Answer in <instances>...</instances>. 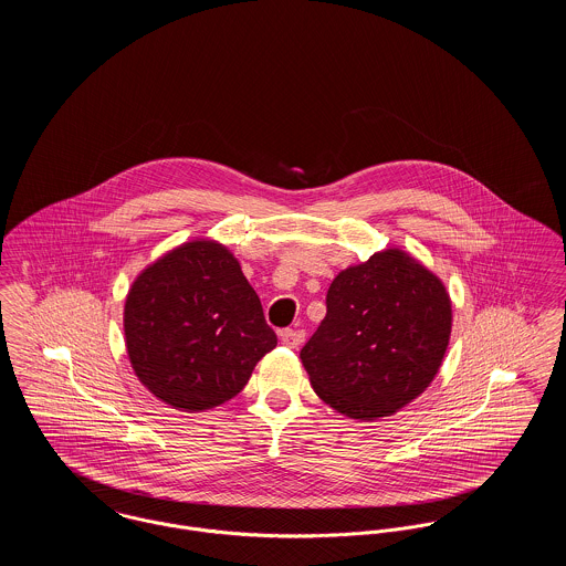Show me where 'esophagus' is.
<instances>
[{"instance_id":"1","label":"esophagus","mask_w":566,"mask_h":566,"mask_svg":"<svg viewBox=\"0 0 566 566\" xmlns=\"http://www.w3.org/2000/svg\"><path fill=\"white\" fill-rule=\"evenodd\" d=\"M280 339H282V344L286 346V348H298L301 344H303V339H305V333L301 331V328H284L282 333H280Z\"/></svg>"}]
</instances>
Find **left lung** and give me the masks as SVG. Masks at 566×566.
Listing matches in <instances>:
<instances>
[{
  "instance_id": "1",
  "label": "left lung",
  "mask_w": 566,
  "mask_h": 566,
  "mask_svg": "<svg viewBox=\"0 0 566 566\" xmlns=\"http://www.w3.org/2000/svg\"><path fill=\"white\" fill-rule=\"evenodd\" d=\"M452 335L443 280L401 248L339 271L301 350L314 392L352 420L397 413L439 374Z\"/></svg>"
}]
</instances>
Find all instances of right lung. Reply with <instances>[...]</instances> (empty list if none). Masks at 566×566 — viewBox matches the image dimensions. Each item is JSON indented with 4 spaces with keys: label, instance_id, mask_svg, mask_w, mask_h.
Masks as SVG:
<instances>
[{
    "label": "right lung",
    "instance_id": "add662e5",
    "mask_svg": "<svg viewBox=\"0 0 566 566\" xmlns=\"http://www.w3.org/2000/svg\"><path fill=\"white\" fill-rule=\"evenodd\" d=\"M137 379L180 411L227 403L277 346L261 298L224 243L197 238L137 273L123 310Z\"/></svg>",
    "mask_w": 566,
    "mask_h": 566
}]
</instances>
